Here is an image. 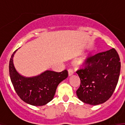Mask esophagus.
I'll return each instance as SVG.
<instances>
[{
  "label": "esophagus",
  "instance_id": "obj_1",
  "mask_svg": "<svg viewBox=\"0 0 125 125\" xmlns=\"http://www.w3.org/2000/svg\"><path fill=\"white\" fill-rule=\"evenodd\" d=\"M68 76H71L73 74V72L72 69H69L68 70Z\"/></svg>",
  "mask_w": 125,
  "mask_h": 125
}]
</instances>
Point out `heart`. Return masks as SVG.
Here are the masks:
<instances>
[{
	"label": "heart",
	"mask_w": 125,
	"mask_h": 125,
	"mask_svg": "<svg viewBox=\"0 0 125 125\" xmlns=\"http://www.w3.org/2000/svg\"><path fill=\"white\" fill-rule=\"evenodd\" d=\"M88 59H89V56L85 55L84 57L82 58V59H80L79 60L78 64H80V65H83L84 64H85L86 62H87Z\"/></svg>",
	"instance_id": "obj_1"
}]
</instances>
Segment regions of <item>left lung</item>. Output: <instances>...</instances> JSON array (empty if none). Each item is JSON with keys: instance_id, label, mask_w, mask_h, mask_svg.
<instances>
[{"instance_id": "1", "label": "left lung", "mask_w": 125, "mask_h": 125, "mask_svg": "<svg viewBox=\"0 0 125 125\" xmlns=\"http://www.w3.org/2000/svg\"><path fill=\"white\" fill-rule=\"evenodd\" d=\"M120 70L119 57L114 48L89 57L83 68L76 72L81 80L78 98L93 106L106 102L115 89Z\"/></svg>"}]
</instances>
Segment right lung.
<instances>
[{"label": "right lung", "instance_id": "1", "mask_svg": "<svg viewBox=\"0 0 125 125\" xmlns=\"http://www.w3.org/2000/svg\"><path fill=\"white\" fill-rule=\"evenodd\" d=\"M17 50L12 54L9 63L10 76L15 91L27 104L35 106L47 104L53 98L58 85L68 77L67 70L61 72L45 70L32 77L22 76L13 64V57Z\"/></svg>", "mask_w": 125, "mask_h": 125}]
</instances>
